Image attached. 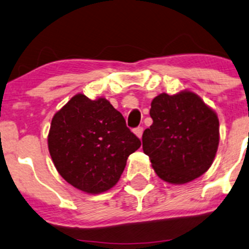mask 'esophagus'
I'll return each instance as SVG.
<instances>
[{
	"mask_svg": "<svg viewBox=\"0 0 249 249\" xmlns=\"http://www.w3.org/2000/svg\"><path fill=\"white\" fill-rule=\"evenodd\" d=\"M142 131H144V128H142V126H139V127H136L133 130V132H134V134H136L137 137H138V138H142Z\"/></svg>",
	"mask_w": 249,
	"mask_h": 249,
	"instance_id": "obj_1",
	"label": "esophagus"
}]
</instances>
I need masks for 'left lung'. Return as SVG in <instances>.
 Segmentation results:
<instances>
[{
  "instance_id": "left-lung-1",
  "label": "left lung",
  "mask_w": 249,
  "mask_h": 249,
  "mask_svg": "<svg viewBox=\"0 0 249 249\" xmlns=\"http://www.w3.org/2000/svg\"><path fill=\"white\" fill-rule=\"evenodd\" d=\"M152 125L142 133V151L154 172L170 184H186L211 167L219 145L216 113L198 95L160 93L151 103Z\"/></svg>"
}]
</instances>
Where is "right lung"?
<instances>
[{
  "label": "right lung",
  "mask_w": 249,
  "mask_h": 249,
  "mask_svg": "<svg viewBox=\"0 0 249 249\" xmlns=\"http://www.w3.org/2000/svg\"><path fill=\"white\" fill-rule=\"evenodd\" d=\"M142 142L105 98L77 93L51 121L48 147L56 170L77 190L98 194L118 182Z\"/></svg>",
  "instance_id": "obj_1"
}]
</instances>
